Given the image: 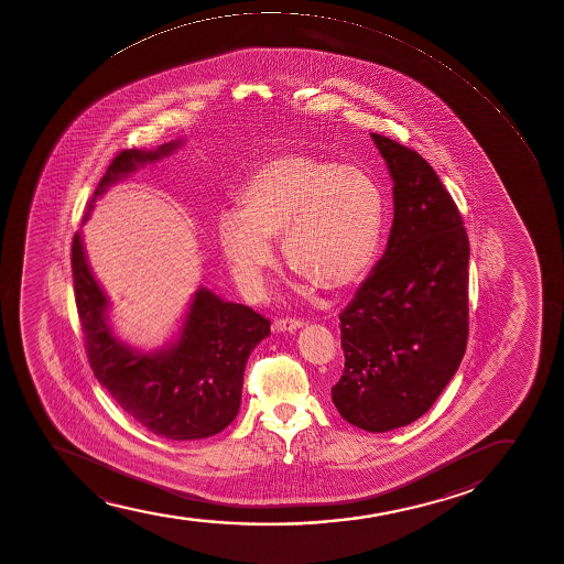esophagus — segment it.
<instances>
[{"label": "esophagus", "mask_w": 564, "mask_h": 564, "mask_svg": "<svg viewBox=\"0 0 564 564\" xmlns=\"http://www.w3.org/2000/svg\"><path fill=\"white\" fill-rule=\"evenodd\" d=\"M305 325L303 319H295V317H279V319H274V324H272V330H276V333H293V330L301 329Z\"/></svg>", "instance_id": "34e87169"}]
</instances>
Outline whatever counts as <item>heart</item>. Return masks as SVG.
<instances>
[{
	"mask_svg": "<svg viewBox=\"0 0 564 564\" xmlns=\"http://www.w3.org/2000/svg\"><path fill=\"white\" fill-rule=\"evenodd\" d=\"M382 189L356 165L293 152L261 163L218 218V242L235 279L259 290L274 263L272 239L293 271L330 292L369 272L383 229Z\"/></svg>",
	"mask_w": 564,
	"mask_h": 564,
	"instance_id": "obj_1",
	"label": "heart"
}]
</instances>
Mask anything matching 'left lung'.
I'll return each mask as SVG.
<instances>
[{"label": "left lung", "mask_w": 564, "mask_h": 564, "mask_svg": "<svg viewBox=\"0 0 564 564\" xmlns=\"http://www.w3.org/2000/svg\"><path fill=\"white\" fill-rule=\"evenodd\" d=\"M393 181L388 247L340 312L344 370L330 388L369 433L410 425L459 369L468 338V237L452 195L415 150L370 133Z\"/></svg>", "instance_id": "obj_1"}]
</instances>
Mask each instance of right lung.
I'll use <instances>...</instances> for the list:
<instances>
[{
  "instance_id": "obj_1",
  "label": "right lung",
  "mask_w": 564,
  "mask_h": 564,
  "mask_svg": "<svg viewBox=\"0 0 564 564\" xmlns=\"http://www.w3.org/2000/svg\"><path fill=\"white\" fill-rule=\"evenodd\" d=\"M182 143L184 139L154 150H122L99 181L83 224L112 184L167 158ZM72 267L88 361L120 409L171 441L207 438L237 417L248 357L271 335L269 319L202 285L175 337L162 348L139 350L120 340L110 325V301L91 272L80 231L73 237Z\"/></svg>"
}]
</instances>
